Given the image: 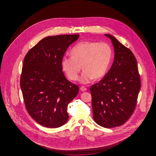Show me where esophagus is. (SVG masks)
<instances>
[{
	"label": "esophagus",
	"mask_w": 156,
	"mask_h": 156,
	"mask_svg": "<svg viewBox=\"0 0 156 156\" xmlns=\"http://www.w3.org/2000/svg\"><path fill=\"white\" fill-rule=\"evenodd\" d=\"M80 90H81V91H85L87 90V88L85 87V86H83L80 87Z\"/></svg>",
	"instance_id": "obj_1"
}]
</instances>
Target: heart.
Wrapping results in <instances>:
<instances>
[{"label":"heart","instance_id":"heart-1","mask_svg":"<svg viewBox=\"0 0 156 156\" xmlns=\"http://www.w3.org/2000/svg\"><path fill=\"white\" fill-rule=\"evenodd\" d=\"M112 49L108 43L85 41L77 44L71 51V57H65L62 68L71 81L78 79L83 70L80 81L88 83L93 79H101L106 73L112 58Z\"/></svg>","mask_w":156,"mask_h":156}]
</instances>
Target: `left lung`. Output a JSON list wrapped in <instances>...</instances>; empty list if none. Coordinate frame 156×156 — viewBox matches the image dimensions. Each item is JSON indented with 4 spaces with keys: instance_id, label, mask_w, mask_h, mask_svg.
<instances>
[{
    "instance_id": "1",
    "label": "left lung",
    "mask_w": 156,
    "mask_h": 156,
    "mask_svg": "<svg viewBox=\"0 0 156 156\" xmlns=\"http://www.w3.org/2000/svg\"><path fill=\"white\" fill-rule=\"evenodd\" d=\"M114 47L113 65L103 79L90 87L93 118L104 128L120 126L136 108L141 83L137 62L131 50L105 34Z\"/></svg>"
}]
</instances>
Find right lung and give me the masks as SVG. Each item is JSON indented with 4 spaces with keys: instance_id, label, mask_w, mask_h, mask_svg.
<instances>
[{
    "instance_id": "add662e5",
    "label": "right lung",
    "mask_w": 156,
    "mask_h": 156,
    "mask_svg": "<svg viewBox=\"0 0 156 156\" xmlns=\"http://www.w3.org/2000/svg\"><path fill=\"white\" fill-rule=\"evenodd\" d=\"M79 37V34L47 37L24 57L20 79L24 102L30 116L42 126L58 128L68 120V104L79 88L66 79L62 61Z\"/></svg>"
}]
</instances>
